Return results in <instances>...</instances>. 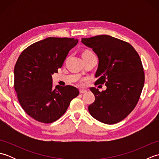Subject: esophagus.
<instances>
[{
    "instance_id": "34e87169",
    "label": "esophagus",
    "mask_w": 159,
    "mask_h": 159,
    "mask_svg": "<svg viewBox=\"0 0 159 159\" xmlns=\"http://www.w3.org/2000/svg\"><path fill=\"white\" fill-rule=\"evenodd\" d=\"M79 92H80V94H82V93H86V92H87V91H86L85 89H80V90H79Z\"/></svg>"
}]
</instances>
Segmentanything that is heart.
I'll list each match as a JSON object with an SVG mask.
<instances>
[{
    "label": "heart",
    "mask_w": 159,
    "mask_h": 159,
    "mask_svg": "<svg viewBox=\"0 0 159 159\" xmlns=\"http://www.w3.org/2000/svg\"><path fill=\"white\" fill-rule=\"evenodd\" d=\"M85 52H89V51H85L83 53H85Z\"/></svg>",
    "instance_id": "obj_1"
}]
</instances>
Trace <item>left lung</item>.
Instances as JSON below:
<instances>
[{
	"instance_id": "obj_1",
	"label": "left lung",
	"mask_w": 159,
	"mask_h": 159,
	"mask_svg": "<svg viewBox=\"0 0 159 159\" xmlns=\"http://www.w3.org/2000/svg\"><path fill=\"white\" fill-rule=\"evenodd\" d=\"M81 42L98 57L96 83L107 86L101 92L91 87L95 101L88 107L89 112L100 122H120L134 109L144 85L139 55L129 43L110 35L82 38Z\"/></svg>"
}]
</instances>
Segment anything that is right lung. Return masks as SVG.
Listing matches in <instances>:
<instances>
[{
	"instance_id": "right-lung-1",
	"label": "right lung",
	"mask_w": 159,
	"mask_h": 159,
	"mask_svg": "<svg viewBox=\"0 0 159 159\" xmlns=\"http://www.w3.org/2000/svg\"><path fill=\"white\" fill-rule=\"evenodd\" d=\"M77 39L48 38L27 47L14 67V88L24 111L42 123L55 121L66 113L79 91L70 85L52 86V74L58 72Z\"/></svg>"
}]
</instances>
